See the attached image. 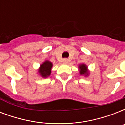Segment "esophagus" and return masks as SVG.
<instances>
[{
  "label": "esophagus",
  "mask_w": 125,
  "mask_h": 125,
  "mask_svg": "<svg viewBox=\"0 0 125 125\" xmlns=\"http://www.w3.org/2000/svg\"><path fill=\"white\" fill-rule=\"evenodd\" d=\"M63 62L64 63H67L68 62V60L67 58H65L63 60Z\"/></svg>",
  "instance_id": "obj_1"
}]
</instances>
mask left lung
Returning <instances> with one entry per match:
<instances>
[{
	"label": "left lung",
	"mask_w": 125,
	"mask_h": 125,
	"mask_svg": "<svg viewBox=\"0 0 125 125\" xmlns=\"http://www.w3.org/2000/svg\"><path fill=\"white\" fill-rule=\"evenodd\" d=\"M78 69H79V74L80 75H83L85 77L89 76V71L87 68V66L84 63H81L78 65Z\"/></svg>",
	"instance_id": "left-lung-1"
}]
</instances>
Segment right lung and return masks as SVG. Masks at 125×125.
Listing matches in <instances>:
<instances>
[{
	"instance_id": "1",
	"label": "right lung",
	"mask_w": 125,
	"mask_h": 125,
	"mask_svg": "<svg viewBox=\"0 0 125 125\" xmlns=\"http://www.w3.org/2000/svg\"><path fill=\"white\" fill-rule=\"evenodd\" d=\"M52 67V63L49 60H45L43 63L40 65V68L38 70V74L43 78L49 77L51 74V70Z\"/></svg>"
}]
</instances>
